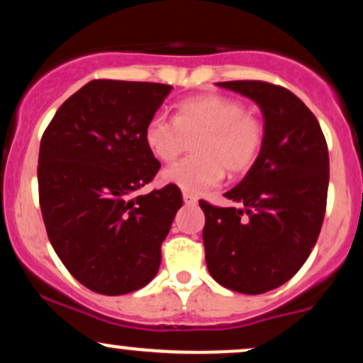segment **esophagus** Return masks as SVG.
<instances>
[{
	"mask_svg": "<svg viewBox=\"0 0 363 363\" xmlns=\"http://www.w3.org/2000/svg\"><path fill=\"white\" fill-rule=\"evenodd\" d=\"M182 199H184L186 205H196V203H198V198H196L194 194H189V193H182Z\"/></svg>",
	"mask_w": 363,
	"mask_h": 363,
	"instance_id": "esophagus-1",
	"label": "esophagus"
}]
</instances>
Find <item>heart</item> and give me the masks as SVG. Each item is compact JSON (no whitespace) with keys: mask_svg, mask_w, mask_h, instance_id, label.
I'll list each match as a JSON object with an SVG mask.
<instances>
[{"mask_svg":"<svg viewBox=\"0 0 363 363\" xmlns=\"http://www.w3.org/2000/svg\"><path fill=\"white\" fill-rule=\"evenodd\" d=\"M201 135L194 145L198 157L184 158L164 169V184L189 194H201L223 181L225 170L242 172L256 160L264 129L244 106L223 95H198L177 106L176 119L153 116L145 126V143L162 162L174 160L187 138Z\"/></svg>","mask_w":363,"mask_h":363,"instance_id":"obj_1","label":"heart"}]
</instances>
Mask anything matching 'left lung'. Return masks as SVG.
Returning <instances> with one entry per match:
<instances>
[{
	"label": "left lung",
	"instance_id": "obj_1",
	"mask_svg": "<svg viewBox=\"0 0 363 363\" xmlns=\"http://www.w3.org/2000/svg\"><path fill=\"white\" fill-rule=\"evenodd\" d=\"M264 119L262 147L245 177L223 196L239 208L205 211V259L216 283L257 295L283 285L318 242L329 184L328 145L315 116L295 94L266 82H222Z\"/></svg>",
	"mask_w": 363,
	"mask_h": 363
}]
</instances>
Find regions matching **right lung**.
Instances as JSON below:
<instances>
[{
  "label": "right lung",
  "mask_w": 363,
  "mask_h": 363,
  "mask_svg": "<svg viewBox=\"0 0 363 363\" xmlns=\"http://www.w3.org/2000/svg\"><path fill=\"white\" fill-rule=\"evenodd\" d=\"M172 90L94 80L62 106L40 140L39 199L48 237L82 285L102 295L143 289L182 206L179 187L136 194L160 169L145 126Z\"/></svg>",
  "instance_id": "obj_1"
}]
</instances>
